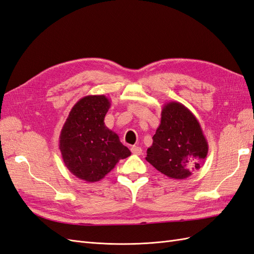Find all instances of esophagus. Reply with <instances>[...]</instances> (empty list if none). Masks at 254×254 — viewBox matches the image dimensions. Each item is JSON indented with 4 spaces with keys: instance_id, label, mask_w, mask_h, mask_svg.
I'll return each mask as SVG.
<instances>
[{
    "instance_id": "esophagus-1",
    "label": "esophagus",
    "mask_w": 254,
    "mask_h": 254,
    "mask_svg": "<svg viewBox=\"0 0 254 254\" xmlns=\"http://www.w3.org/2000/svg\"><path fill=\"white\" fill-rule=\"evenodd\" d=\"M131 151H132V153H134L136 155H140L142 153V149L138 146H133V147H131Z\"/></svg>"
}]
</instances>
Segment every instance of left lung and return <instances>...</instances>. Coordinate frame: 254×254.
<instances>
[{
  "label": "left lung",
  "mask_w": 254,
  "mask_h": 254,
  "mask_svg": "<svg viewBox=\"0 0 254 254\" xmlns=\"http://www.w3.org/2000/svg\"><path fill=\"white\" fill-rule=\"evenodd\" d=\"M147 149L146 160L173 179H186L204 164L208 142L198 120L179 102L163 105L161 123Z\"/></svg>",
  "instance_id": "left-lung-1"
}]
</instances>
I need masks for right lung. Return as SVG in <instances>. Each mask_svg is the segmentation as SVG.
<instances>
[{"instance_id":"1","label":"right lung","mask_w":254,"mask_h":254,"mask_svg":"<svg viewBox=\"0 0 254 254\" xmlns=\"http://www.w3.org/2000/svg\"><path fill=\"white\" fill-rule=\"evenodd\" d=\"M110 107L105 95H87L67 116L59 137V148L67 170L87 183H96L131 155L104 119Z\"/></svg>"}]
</instances>
